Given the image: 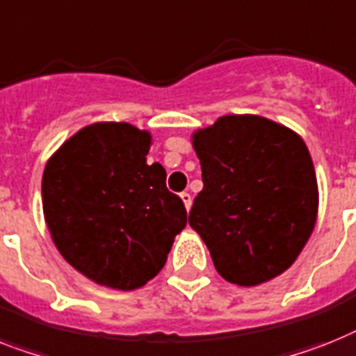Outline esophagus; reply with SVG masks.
I'll list each match as a JSON object with an SVG mask.
<instances>
[{"mask_svg":"<svg viewBox=\"0 0 356 356\" xmlns=\"http://www.w3.org/2000/svg\"><path fill=\"white\" fill-rule=\"evenodd\" d=\"M181 199H183L184 208H186V210H190V207H192V195H190L188 192H183L181 193Z\"/></svg>","mask_w":356,"mask_h":356,"instance_id":"esophagus-1","label":"esophagus"}]
</instances>
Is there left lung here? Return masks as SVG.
<instances>
[{
  "label": "left lung",
  "mask_w": 356,
  "mask_h": 356,
  "mask_svg": "<svg viewBox=\"0 0 356 356\" xmlns=\"http://www.w3.org/2000/svg\"><path fill=\"white\" fill-rule=\"evenodd\" d=\"M203 190L188 223L227 282L254 287L285 273L313 234L318 184L293 129L258 115H225L192 135Z\"/></svg>",
  "instance_id": "obj_1"
}]
</instances>
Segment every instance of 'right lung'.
I'll return each instance as SVG.
<instances>
[{"instance_id": "1", "label": "right lung", "mask_w": 356, "mask_h": 356, "mask_svg": "<svg viewBox=\"0 0 356 356\" xmlns=\"http://www.w3.org/2000/svg\"><path fill=\"white\" fill-rule=\"evenodd\" d=\"M152 135L128 122L76 131L43 170V216L63 259L104 287L133 291L155 278L186 208L148 164Z\"/></svg>"}]
</instances>
